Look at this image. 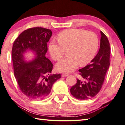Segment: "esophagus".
Segmentation results:
<instances>
[{"label": "esophagus", "instance_id": "1", "mask_svg": "<svg viewBox=\"0 0 125 125\" xmlns=\"http://www.w3.org/2000/svg\"><path fill=\"white\" fill-rule=\"evenodd\" d=\"M69 75V74L66 73H62V77H66Z\"/></svg>", "mask_w": 125, "mask_h": 125}]
</instances>
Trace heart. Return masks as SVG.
<instances>
[{"label":"heart","mask_w":125,"mask_h":125,"mask_svg":"<svg viewBox=\"0 0 125 125\" xmlns=\"http://www.w3.org/2000/svg\"><path fill=\"white\" fill-rule=\"evenodd\" d=\"M58 42L50 43V53L54 60L62 58L68 50L69 56L56 65L59 71L70 72L79 64L85 65L91 61L98 49L99 39L96 34L83 29H70L59 34Z\"/></svg>","instance_id":"heart-1"}]
</instances>
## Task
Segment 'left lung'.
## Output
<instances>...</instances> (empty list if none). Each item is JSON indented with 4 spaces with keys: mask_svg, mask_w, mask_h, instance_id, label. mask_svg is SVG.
Returning <instances> with one entry per match:
<instances>
[{
    "mask_svg": "<svg viewBox=\"0 0 125 125\" xmlns=\"http://www.w3.org/2000/svg\"><path fill=\"white\" fill-rule=\"evenodd\" d=\"M100 48L90 64L79 70L84 79H77L76 84L70 88V93L79 100H87L96 96L103 84L110 65V47L106 36L101 31Z\"/></svg>",
    "mask_w": 125,
    "mask_h": 125,
    "instance_id": "left-lung-1",
    "label": "left lung"
}]
</instances>
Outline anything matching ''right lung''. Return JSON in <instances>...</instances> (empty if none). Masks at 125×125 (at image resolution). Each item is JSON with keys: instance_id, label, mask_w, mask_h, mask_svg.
Returning <instances> with one entry per match:
<instances>
[{"instance_id": "1", "label": "right lung", "mask_w": 125, "mask_h": 125, "mask_svg": "<svg viewBox=\"0 0 125 125\" xmlns=\"http://www.w3.org/2000/svg\"><path fill=\"white\" fill-rule=\"evenodd\" d=\"M52 35L49 29L34 27L20 34L13 42L12 60L15 77L23 94L31 99L45 98L61 74H51L53 64L45 56L47 42ZM30 51L35 58L27 61L24 54Z\"/></svg>"}]
</instances>
